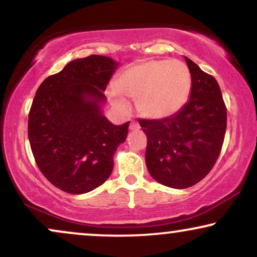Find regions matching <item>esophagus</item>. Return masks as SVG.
I'll return each mask as SVG.
<instances>
[{
	"instance_id": "obj_1",
	"label": "esophagus",
	"mask_w": 257,
	"mask_h": 257,
	"mask_svg": "<svg viewBox=\"0 0 257 257\" xmlns=\"http://www.w3.org/2000/svg\"><path fill=\"white\" fill-rule=\"evenodd\" d=\"M139 128H140V126H139L138 122L135 121V120H132L131 124H130V130H131V131H138Z\"/></svg>"
}]
</instances>
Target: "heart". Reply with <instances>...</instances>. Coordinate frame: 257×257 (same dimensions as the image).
Returning <instances> with one entry per match:
<instances>
[{
  "mask_svg": "<svg viewBox=\"0 0 257 257\" xmlns=\"http://www.w3.org/2000/svg\"><path fill=\"white\" fill-rule=\"evenodd\" d=\"M191 90L192 76L185 63L147 59L122 70L106 94L119 111L128 110L126 98H130L136 100L137 111L144 118L165 119L187 104Z\"/></svg>",
  "mask_w": 257,
  "mask_h": 257,
  "instance_id": "obj_1",
  "label": "heart"
}]
</instances>
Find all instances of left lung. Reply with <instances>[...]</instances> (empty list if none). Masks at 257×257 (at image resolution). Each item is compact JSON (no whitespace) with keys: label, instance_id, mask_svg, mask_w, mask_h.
I'll list each match as a JSON object with an SVG mask.
<instances>
[{"label":"left lung","instance_id":"obj_1","mask_svg":"<svg viewBox=\"0 0 257 257\" xmlns=\"http://www.w3.org/2000/svg\"><path fill=\"white\" fill-rule=\"evenodd\" d=\"M192 76L187 104L165 119H139L147 137L146 166L159 184L187 188L215 165L227 127V110L216 79L185 57Z\"/></svg>","mask_w":257,"mask_h":257}]
</instances>
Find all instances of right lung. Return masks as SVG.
<instances>
[{"mask_svg": "<svg viewBox=\"0 0 257 257\" xmlns=\"http://www.w3.org/2000/svg\"><path fill=\"white\" fill-rule=\"evenodd\" d=\"M118 66L106 56L73 59L36 91L28 120L31 151L44 177L70 194L104 184L127 137L130 121L113 125L103 113L104 91Z\"/></svg>", "mask_w": 257, "mask_h": 257, "instance_id": "obj_1", "label": "right lung"}]
</instances>
